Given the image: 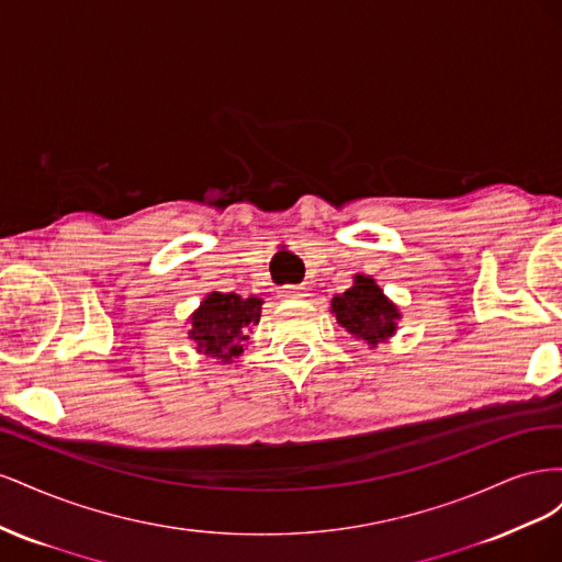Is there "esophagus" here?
<instances>
[{"label":"esophagus","mask_w":562,"mask_h":562,"mask_svg":"<svg viewBox=\"0 0 562 562\" xmlns=\"http://www.w3.org/2000/svg\"><path fill=\"white\" fill-rule=\"evenodd\" d=\"M279 297L281 300H302V297H307V288H302V285H283L281 291H279Z\"/></svg>","instance_id":"1"}]
</instances>
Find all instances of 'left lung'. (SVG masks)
Returning <instances> with one entry per match:
<instances>
[{"mask_svg": "<svg viewBox=\"0 0 562 562\" xmlns=\"http://www.w3.org/2000/svg\"><path fill=\"white\" fill-rule=\"evenodd\" d=\"M330 314L353 339L368 349L389 342L398 330L401 310L391 302L378 281L366 274H356L351 288L330 300Z\"/></svg>", "mask_w": 562, "mask_h": 562, "instance_id": "left-lung-1", "label": "left lung"}]
</instances>
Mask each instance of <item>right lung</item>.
I'll return each instance as SVG.
<instances>
[{
	"label": "right lung",
	"mask_w": 562,
	"mask_h": 562,
	"mask_svg": "<svg viewBox=\"0 0 562 562\" xmlns=\"http://www.w3.org/2000/svg\"><path fill=\"white\" fill-rule=\"evenodd\" d=\"M262 297H241L236 293H209L190 314L187 337L194 349L211 356L217 363H234L246 349V339L252 326L260 323Z\"/></svg>",
	"instance_id": "obj_1"
}]
</instances>
